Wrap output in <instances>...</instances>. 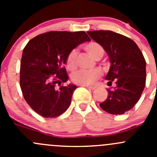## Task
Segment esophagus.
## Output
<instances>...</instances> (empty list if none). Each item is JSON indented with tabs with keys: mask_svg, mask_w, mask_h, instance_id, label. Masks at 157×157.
<instances>
[{
	"mask_svg": "<svg viewBox=\"0 0 157 157\" xmlns=\"http://www.w3.org/2000/svg\"><path fill=\"white\" fill-rule=\"evenodd\" d=\"M86 86V87L89 89V90H95V89L96 88L95 86Z\"/></svg>",
	"mask_w": 157,
	"mask_h": 157,
	"instance_id": "1",
	"label": "esophagus"
}]
</instances>
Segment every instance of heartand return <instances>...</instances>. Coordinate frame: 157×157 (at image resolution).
Segmentation results:
<instances>
[{
    "label": "heart",
    "instance_id": "obj_1",
    "mask_svg": "<svg viewBox=\"0 0 157 157\" xmlns=\"http://www.w3.org/2000/svg\"><path fill=\"white\" fill-rule=\"evenodd\" d=\"M84 48L89 55L96 60L100 59L104 54V49L102 45L94 42L86 44L84 46ZM77 51L76 49L71 51L67 55L65 66L68 71H73L77 68ZM100 77L101 71L98 69L91 70V71L80 70L74 72L71 75V80L74 83L80 86H88L93 84Z\"/></svg>",
    "mask_w": 157,
    "mask_h": 157
}]
</instances>
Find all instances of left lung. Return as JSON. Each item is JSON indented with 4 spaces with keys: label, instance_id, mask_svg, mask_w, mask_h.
Segmentation results:
<instances>
[{
    "label": "left lung",
    "instance_id": "8db88e82",
    "mask_svg": "<svg viewBox=\"0 0 157 157\" xmlns=\"http://www.w3.org/2000/svg\"><path fill=\"white\" fill-rule=\"evenodd\" d=\"M95 42L102 45L109 55L111 66L105 79L111 86L109 95L99 104L112 115H121L138 102L146 84V61L137 44L123 35L109 30L87 32Z\"/></svg>",
    "mask_w": 157,
    "mask_h": 157
}]
</instances>
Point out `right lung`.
Returning a JSON list of instances; mask_svg holds the SVG:
<instances>
[{
  "label": "right lung",
  "mask_w": 157,
  "mask_h": 157,
  "mask_svg": "<svg viewBox=\"0 0 157 157\" xmlns=\"http://www.w3.org/2000/svg\"><path fill=\"white\" fill-rule=\"evenodd\" d=\"M86 41L91 40L84 31H52L36 36L25 46L20 88L28 105L41 116L55 118L68 109L77 86L61 85L68 80L65 60L71 51Z\"/></svg>",
  "instance_id": "obj_1"
}]
</instances>
